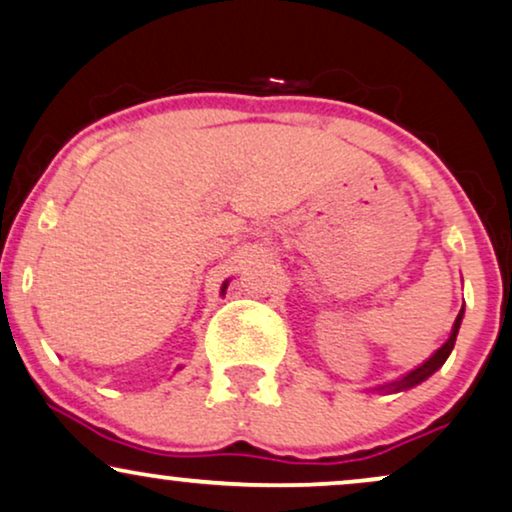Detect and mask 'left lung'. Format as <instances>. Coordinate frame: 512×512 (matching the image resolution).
<instances>
[{
    "mask_svg": "<svg viewBox=\"0 0 512 512\" xmlns=\"http://www.w3.org/2000/svg\"><path fill=\"white\" fill-rule=\"evenodd\" d=\"M461 321H463V307H461V312H458V316H456V323H454V328H451L449 340H446L444 345L439 347L437 352L432 354V357L425 361L423 366L413 368L411 373H406L404 378L394 380V383H387L383 387H378V392H404V390H409V387L420 385V383H423V380H428L432 373L439 371V368L444 366V361L449 359L451 349H454V345H456V335H458V328H461Z\"/></svg>",
    "mask_w": 512,
    "mask_h": 512,
    "instance_id": "obj_1",
    "label": "left lung"
}]
</instances>
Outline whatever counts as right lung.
I'll return each mask as SVG.
<instances>
[{
  "label": "right lung",
  "instance_id": "right-lung-1",
  "mask_svg": "<svg viewBox=\"0 0 512 512\" xmlns=\"http://www.w3.org/2000/svg\"><path fill=\"white\" fill-rule=\"evenodd\" d=\"M226 286H229V281H224V286H222V295L226 293Z\"/></svg>",
  "mask_w": 512,
  "mask_h": 512
}]
</instances>
